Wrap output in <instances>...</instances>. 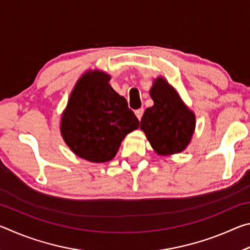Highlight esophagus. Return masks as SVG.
Returning a JSON list of instances; mask_svg holds the SVG:
<instances>
[{
  "instance_id": "esophagus-1",
  "label": "esophagus",
  "mask_w": 250,
  "mask_h": 250,
  "mask_svg": "<svg viewBox=\"0 0 250 250\" xmlns=\"http://www.w3.org/2000/svg\"><path fill=\"white\" fill-rule=\"evenodd\" d=\"M143 112H145V109H143V108L135 110V116H137V118H138L139 120H141V118L143 116Z\"/></svg>"
}]
</instances>
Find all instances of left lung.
I'll use <instances>...</instances> for the list:
<instances>
[{
  "label": "left lung",
  "instance_id": "obj_1",
  "mask_svg": "<svg viewBox=\"0 0 250 250\" xmlns=\"http://www.w3.org/2000/svg\"><path fill=\"white\" fill-rule=\"evenodd\" d=\"M150 95L154 104L145 111L140 128L159 154L179 153L191 141L195 116L163 78L155 80Z\"/></svg>",
  "mask_w": 250,
  "mask_h": 250
}]
</instances>
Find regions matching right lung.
<instances>
[{"label":"right lung","mask_w":250,"mask_h":250,"mask_svg":"<svg viewBox=\"0 0 250 250\" xmlns=\"http://www.w3.org/2000/svg\"><path fill=\"white\" fill-rule=\"evenodd\" d=\"M101 71L83 75L62 115V135L74 153L92 162L115 158L121 141L139 126L128 103Z\"/></svg>","instance_id":"obj_1"}]
</instances>
